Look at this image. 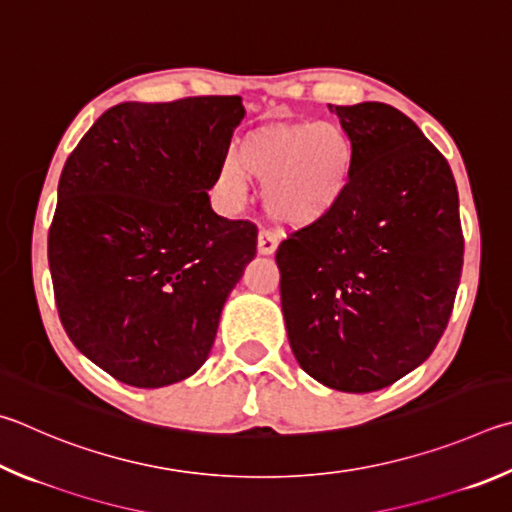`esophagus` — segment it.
Listing matches in <instances>:
<instances>
[{"label": "esophagus", "mask_w": 512, "mask_h": 512, "mask_svg": "<svg viewBox=\"0 0 512 512\" xmlns=\"http://www.w3.org/2000/svg\"><path fill=\"white\" fill-rule=\"evenodd\" d=\"M257 250H259V255H273L275 253V250H277V237L273 235V232H268V230L259 232Z\"/></svg>", "instance_id": "1"}]
</instances>
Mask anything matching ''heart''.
<instances>
[{"label": "heart", "instance_id": "1", "mask_svg": "<svg viewBox=\"0 0 512 512\" xmlns=\"http://www.w3.org/2000/svg\"><path fill=\"white\" fill-rule=\"evenodd\" d=\"M353 145L333 123L266 127L250 134L237 154H228L217 190L241 203L250 176L264 183V203L288 226H309L338 208L353 179Z\"/></svg>", "mask_w": 512, "mask_h": 512}]
</instances>
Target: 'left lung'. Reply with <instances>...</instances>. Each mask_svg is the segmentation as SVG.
<instances>
[{
	"instance_id": "obj_1",
	"label": "left lung",
	"mask_w": 512,
	"mask_h": 512,
	"mask_svg": "<svg viewBox=\"0 0 512 512\" xmlns=\"http://www.w3.org/2000/svg\"><path fill=\"white\" fill-rule=\"evenodd\" d=\"M329 109L353 179L327 217L277 248L286 333L318 383L367 394L410 374L448 327L463 266L457 183L414 120L385 102Z\"/></svg>"
}]
</instances>
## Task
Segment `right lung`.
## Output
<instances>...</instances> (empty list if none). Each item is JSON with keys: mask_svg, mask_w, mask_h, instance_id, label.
Here are the masks:
<instances>
[{"mask_svg": "<svg viewBox=\"0 0 512 512\" xmlns=\"http://www.w3.org/2000/svg\"><path fill=\"white\" fill-rule=\"evenodd\" d=\"M244 114L239 96L120 102L64 163L55 304L73 345L120 383H179L210 356L257 253L255 224L219 217L208 197Z\"/></svg>", "mask_w": 512, "mask_h": 512, "instance_id": "right-lung-1", "label": "right lung"}]
</instances>
